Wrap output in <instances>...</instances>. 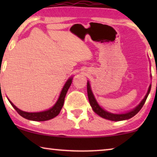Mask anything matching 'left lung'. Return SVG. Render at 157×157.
<instances>
[{
	"label": "left lung",
	"mask_w": 157,
	"mask_h": 157,
	"mask_svg": "<svg viewBox=\"0 0 157 157\" xmlns=\"http://www.w3.org/2000/svg\"><path fill=\"white\" fill-rule=\"evenodd\" d=\"M151 84H150L149 89H148L147 93V94H146V96H144V98L142 101L139 103V104L138 105V106L135 107L134 109H132V110H131L126 113H113L109 112V111L104 110V109L101 108V107L99 106V104H98L97 101L96 100L95 96H94L93 92H92L91 85H90L89 81H87L88 97H89L90 105H91L93 111L96 113V114L100 116L101 117L104 118V119L110 120V121H124V120L129 119H131V118H132L133 117H134V116L141 110V109L142 108L146 100H147L148 96H149V94L150 93V91H151Z\"/></svg>",
	"instance_id": "1"
}]
</instances>
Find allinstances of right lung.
Masks as SVG:
<instances>
[{"label": "right lung", "instance_id": "1", "mask_svg": "<svg viewBox=\"0 0 157 157\" xmlns=\"http://www.w3.org/2000/svg\"><path fill=\"white\" fill-rule=\"evenodd\" d=\"M73 77H70L66 81V82L64 84L63 89H62L61 93H60L59 97L58 100L56 102V104L51 107V108L47 109L46 111H40V112H26V111H23L21 109L15 106L8 99L10 104L12 106L16 109V111L20 114L21 117L25 118V119L31 120V121H47V120H50L51 119L56 117L59 114L60 111H61L62 107L63 106L64 100H65V96L66 95L68 89H69L71 84L72 83Z\"/></svg>", "mask_w": 157, "mask_h": 157}]
</instances>
